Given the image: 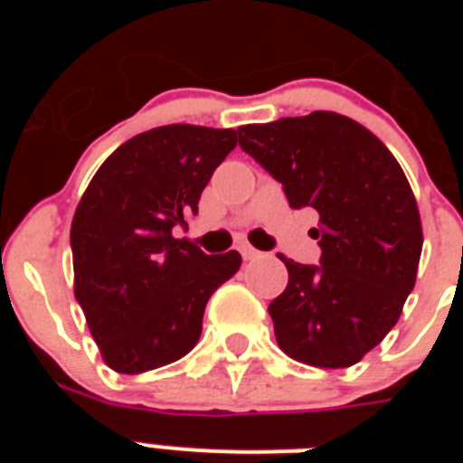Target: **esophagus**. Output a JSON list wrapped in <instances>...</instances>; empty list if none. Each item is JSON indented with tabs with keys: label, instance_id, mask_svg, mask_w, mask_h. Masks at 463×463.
<instances>
[{
	"label": "esophagus",
	"instance_id": "1",
	"mask_svg": "<svg viewBox=\"0 0 463 463\" xmlns=\"http://www.w3.org/2000/svg\"><path fill=\"white\" fill-rule=\"evenodd\" d=\"M239 252L243 255V260H257V257L261 255L260 250H255V248H252V245H248V243H241Z\"/></svg>",
	"mask_w": 463,
	"mask_h": 463
}]
</instances>
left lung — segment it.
<instances>
[{"mask_svg":"<svg viewBox=\"0 0 463 463\" xmlns=\"http://www.w3.org/2000/svg\"><path fill=\"white\" fill-rule=\"evenodd\" d=\"M239 146L292 208L320 213V264L282 257L289 280L269 306L282 353L345 369L373 350L415 288L422 222L406 174L378 137L331 110L239 127Z\"/></svg>","mask_w":463,"mask_h":463,"instance_id":"left-lung-1","label":"left lung"}]
</instances>
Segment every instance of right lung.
Returning <instances> with one entry per match:
<instances>
[{"label": "right lung", "instance_id": "add662e5", "mask_svg": "<svg viewBox=\"0 0 463 463\" xmlns=\"http://www.w3.org/2000/svg\"><path fill=\"white\" fill-rule=\"evenodd\" d=\"M234 129L165 125L122 143L94 174L71 222L73 294L118 373L181 359L202 336L208 298L241 255H206L175 224L199 211Z\"/></svg>", "mask_w": 463, "mask_h": 463}]
</instances>
